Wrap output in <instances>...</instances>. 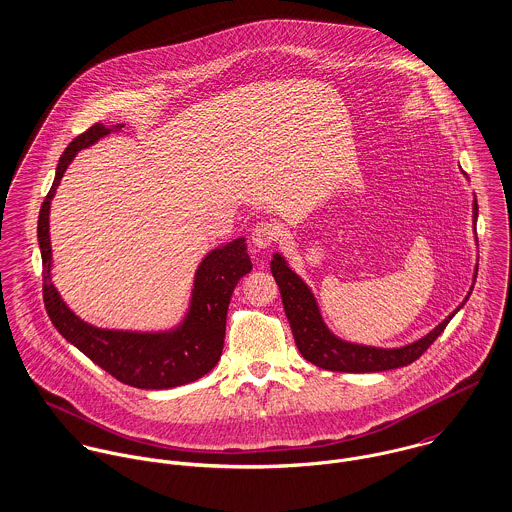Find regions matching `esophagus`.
I'll return each mask as SVG.
<instances>
[{
    "instance_id": "esophagus-1",
    "label": "esophagus",
    "mask_w": 512,
    "mask_h": 512,
    "mask_svg": "<svg viewBox=\"0 0 512 512\" xmlns=\"http://www.w3.org/2000/svg\"><path fill=\"white\" fill-rule=\"evenodd\" d=\"M280 238V228L268 220H262L256 224V228L252 230V242L256 248L266 250L270 248L276 240Z\"/></svg>"
}]
</instances>
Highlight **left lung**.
<instances>
[{
  "label": "left lung",
  "instance_id": "1",
  "mask_svg": "<svg viewBox=\"0 0 512 512\" xmlns=\"http://www.w3.org/2000/svg\"><path fill=\"white\" fill-rule=\"evenodd\" d=\"M465 179H467V175H465ZM477 217H479V207H477V199L473 197V232H475ZM270 268H272V276L282 293V303H284V311L290 321V327H292L295 345L305 361H309L311 365L319 366V368H325V370H335V372H382V370L414 363L438 339L439 335L443 333L445 325L465 305V301L473 292V286L477 280V270H479V258H477V266L473 272V284L465 295V299L430 333H426L424 337H420L408 345H402V347H374V345L353 343V341L339 337L325 323V317L321 313L319 301H317L313 290L305 284V280L297 272H293L290 262L286 260V256L282 252L272 254Z\"/></svg>",
  "mask_w": 512,
  "mask_h": 512
}]
</instances>
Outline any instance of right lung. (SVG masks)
Listing matches in <instances>:
<instances>
[{"instance_id":"1","label":"right lung","mask_w":512,"mask_h":512,"mask_svg":"<svg viewBox=\"0 0 512 512\" xmlns=\"http://www.w3.org/2000/svg\"><path fill=\"white\" fill-rule=\"evenodd\" d=\"M122 128L124 124H96L74 138L59 159L55 181L41 205L37 222L45 309L55 329L116 380L142 390L175 388L199 380L219 363L230 295L238 280L252 270V262L244 236L207 252L195 270L185 313L167 329H106L90 325L74 313L53 284V248L49 232L51 203L76 153Z\"/></svg>"}]
</instances>
